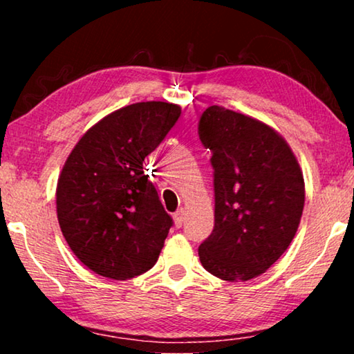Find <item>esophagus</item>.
Listing matches in <instances>:
<instances>
[{"mask_svg":"<svg viewBox=\"0 0 354 354\" xmlns=\"http://www.w3.org/2000/svg\"><path fill=\"white\" fill-rule=\"evenodd\" d=\"M184 209H179L178 212H175V215H173V220H175V225L176 227H181L183 223H184Z\"/></svg>","mask_w":354,"mask_h":354,"instance_id":"34e87169","label":"esophagus"}]
</instances>
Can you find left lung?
Listing matches in <instances>:
<instances>
[{
	"label": "left lung",
	"instance_id": "1",
	"mask_svg": "<svg viewBox=\"0 0 354 354\" xmlns=\"http://www.w3.org/2000/svg\"><path fill=\"white\" fill-rule=\"evenodd\" d=\"M203 145L212 151L214 230L200 245L201 266L223 281L266 273L295 237L304 207V179L277 131L221 106L203 112Z\"/></svg>",
	"mask_w": 354,
	"mask_h": 354
}]
</instances>
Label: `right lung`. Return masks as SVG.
<instances>
[{"instance_id": "obj_1", "label": "right lung", "mask_w": 354, "mask_h": 354, "mask_svg": "<svg viewBox=\"0 0 354 354\" xmlns=\"http://www.w3.org/2000/svg\"><path fill=\"white\" fill-rule=\"evenodd\" d=\"M181 115L178 104L122 107L84 134L57 179L61 231L84 266L124 281L158 261L173 220L143 162Z\"/></svg>"}]
</instances>
